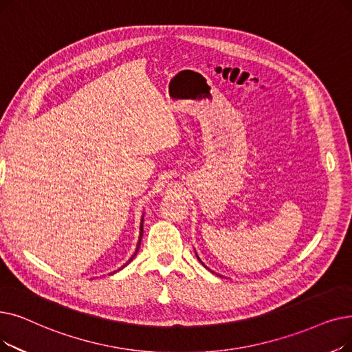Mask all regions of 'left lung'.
Returning <instances> with one entry per match:
<instances>
[{"mask_svg": "<svg viewBox=\"0 0 352 352\" xmlns=\"http://www.w3.org/2000/svg\"><path fill=\"white\" fill-rule=\"evenodd\" d=\"M197 258H198V261H200V262H201V258H200V257H198V256H197ZM201 263H203V262H201ZM203 265H204V263H203Z\"/></svg>", "mask_w": 352, "mask_h": 352, "instance_id": "8db88e82", "label": "left lung"}]
</instances>
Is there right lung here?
Listing matches in <instances>:
<instances>
[{
	"instance_id": "1",
	"label": "right lung",
	"mask_w": 352,
	"mask_h": 352,
	"mask_svg": "<svg viewBox=\"0 0 352 352\" xmlns=\"http://www.w3.org/2000/svg\"><path fill=\"white\" fill-rule=\"evenodd\" d=\"M142 234H144V219H142V220H141V227H140V240H138V244H136V250H135V253H133V254H132V257H131V258H129V261H128V262H126V263H125V265H124V266H122V267H120V269H124V267H125V266H126V265H129V263H131V262H132V261H133V257H135V256H136V253H138V250H140V246H141V239H142ZM120 269H118V270H120ZM118 270H115V272H118ZM115 272H112V273H111V274H113V273H115Z\"/></svg>"
}]
</instances>
